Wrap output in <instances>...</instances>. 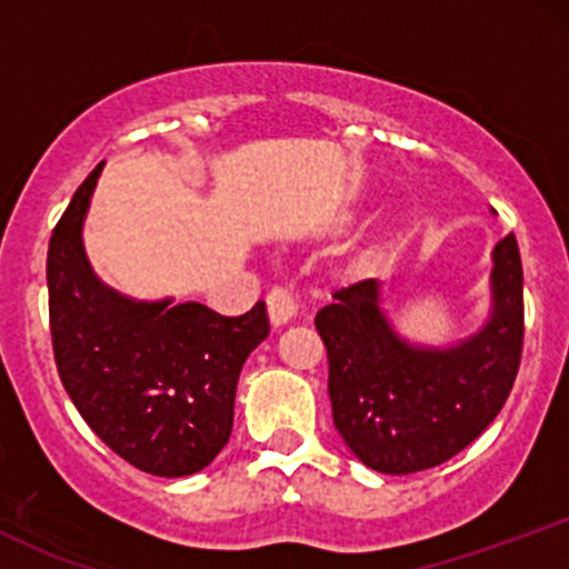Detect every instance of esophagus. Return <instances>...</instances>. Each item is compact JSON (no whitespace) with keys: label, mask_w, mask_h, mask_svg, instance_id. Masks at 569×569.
I'll return each instance as SVG.
<instances>
[{"label":"esophagus","mask_w":569,"mask_h":569,"mask_svg":"<svg viewBox=\"0 0 569 569\" xmlns=\"http://www.w3.org/2000/svg\"><path fill=\"white\" fill-rule=\"evenodd\" d=\"M297 302H293V297L286 289H272L267 293V316H270V323L276 326H286L291 323L293 318H297Z\"/></svg>","instance_id":"esophagus-1"}]
</instances>
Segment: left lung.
<instances>
[{
	"mask_svg": "<svg viewBox=\"0 0 569 569\" xmlns=\"http://www.w3.org/2000/svg\"><path fill=\"white\" fill-rule=\"evenodd\" d=\"M495 213V211H492ZM316 329L329 352V398L348 449L371 471L441 466L485 433L511 393L525 337L521 257L513 234L492 251L489 310L443 345L398 331L380 280L335 293Z\"/></svg>",
	"mask_w": 569,
	"mask_h": 569,
	"instance_id": "1",
	"label": "left lung"
}]
</instances>
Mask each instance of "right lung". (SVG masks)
Masks as SVG:
<instances>
[{"label":"right lung","mask_w":569,"mask_h":569,"mask_svg":"<svg viewBox=\"0 0 569 569\" xmlns=\"http://www.w3.org/2000/svg\"><path fill=\"white\" fill-rule=\"evenodd\" d=\"M103 166L82 181L48 248L58 375L82 420L143 473L179 479L230 441L246 358L270 335L267 305L227 318L173 297L136 299L96 276L84 219Z\"/></svg>","instance_id":"obj_1"}]
</instances>
